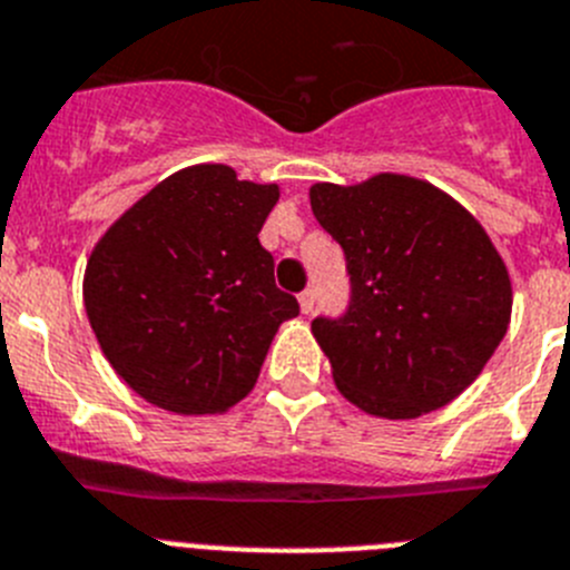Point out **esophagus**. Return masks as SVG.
Instances as JSON below:
<instances>
[{
  "label": "esophagus",
  "instance_id": "esophagus-1",
  "mask_svg": "<svg viewBox=\"0 0 570 570\" xmlns=\"http://www.w3.org/2000/svg\"><path fill=\"white\" fill-rule=\"evenodd\" d=\"M298 301H301V313H304V315L313 313V309H315V289H313V286H306V289L298 295Z\"/></svg>",
  "mask_w": 570,
  "mask_h": 570
}]
</instances>
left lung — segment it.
<instances>
[{
  "instance_id": "8db88e82",
  "label": "left lung",
  "mask_w": 570,
  "mask_h": 570,
  "mask_svg": "<svg viewBox=\"0 0 570 570\" xmlns=\"http://www.w3.org/2000/svg\"><path fill=\"white\" fill-rule=\"evenodd\" d=\"M309 203L350 275L344 313L313 321L335 387L381 419L453 402L511 321V278L491 237L453 197L404 175L315 183Z\"/></svg>"
}]
</instances>
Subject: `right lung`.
Wrapping results in <instances>:
<instances>
[{
    "label": "right lung",
    "mask_w": 570,
    "mask_h": 570,
    "mask_svg": "<svg viewBox=\"0 0 570 570\" xmlns=\"http://www.w3.org/2000/svg\"><path fill=\"white\" fill-rule=\"evenodd\" d=\"M278 186L229 166L166 177L88 257L86 313L111 367L171 413H224L255 387L298 301L275 286L257 232Z\"/></svg>",
    "instance_id": "add662e5"
}]
</instances>
